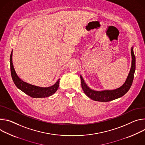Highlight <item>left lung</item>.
<instances>
[{"label":"left lung","mask_w":145,"mask_h":145,"mask_svg":"<svg viewBox=\"0 0 145 145\" xmlns=\"http://www.w3.org/2000/svg\"><path fill=\"white\" fill-rule=\"evenodd\" d=\"M134 47L132 46L131 67L125 82L120 88L114 90H95L91 89L86 83L82 75H80L81 80V86L85 94L93 100L100 102H108L116 100L123 96L130 89L134 79L135 71V56L134 53Z\"/></svg>","instance_id":"obj_1"}]
</instances>
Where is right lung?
Segmentation results:
<instances>
[{
	"label": "right lung",
	"mask_w": 145,
	"mask_h": 145,
	"mask_svg": "<svg viewBox=\"0 0 145 145\" xmlns=\"http://www.w3.org/2000/svg\"><path fill=\"white\" fill-rule=\"evenodd\" d=\"M12 59V50L10 58L11 74L14 84L20 90L33 98H45L50 97L57 91L59 86L60 79L57 80L55 84L49 87H40L35 86L22 81L15 71Z\"/></svg>",
	"instance_id": "add662e5"
}]
</instances>
